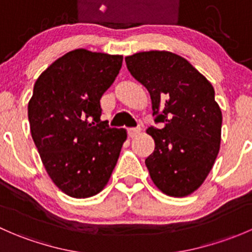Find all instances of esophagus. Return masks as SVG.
I'll list each match as a JSON object with an SVG mask.
<instances>
[{
    "label": "esophagus",
    "instance_id": "esophagus-1",
    "mask_svg": "<svg viewBox=\"0 0 252 252\" xmlns=\"http://www.w3.org/2000/svg\"><path fill=\"white\" fill-rule=\"evenodd\" d=\"M140 131H141L140 126H136V128H130V129H129L128 134H129V136H130V138H135V136L138 135V134H140Z\"/></svg>",
    "mask_w": 252,
    "mask_h": 252
}]
</instances>
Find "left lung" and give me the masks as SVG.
Segmentation results:
<instances>
[{"label": "left lung", "mask_w": 252, "mask_h": 252, "mask_svg": "<svg viewBox=\"0 0 252 252\" xmlns=\"http://www.w3.org/2000/svg\"><path fill=\"white\" fill-rule=\"evenodd\" d=\"M126 63L150 93L155 123L162 124L146 130L155 140V151L145 159L150 177L169 196L190 195L220 151L222 112L215 89L185 58L168 51L135 53Z\"/></svg>", "instance_id": "8db88e82"}]
</instances>
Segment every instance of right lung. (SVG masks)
Masks as SVG:
<instances>
[{"label": "right lung", "instance_id": "right-lung-1", "mask_svg": "<svg viewBox=\"0 0 252 252\" xmlns=\"http://www.w3.org/2000/svg\"><path fill=\"white\" fill-rule=\"evenodd\" d=\"M123 56L79 48L37 78L28 105L41 161L67 195L85 199L105 188L118 161L124 129L101 122L100 100L121 70Z\"/></svg>", "mask_w": 252, "mask_h": 252}]
</instances>
